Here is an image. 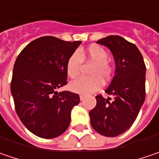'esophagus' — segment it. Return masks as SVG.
<instances>
[{"label":"esophagus","mask_w":159,"mask_h":159,"mask_svg":"<svg viewBox=\"0 0 159 159\" xmlns=\"http://www.w3.org/2000/svg\"><path fill=\"white\" fill-rule=\"evenodd\" d=\"M85 99V95L84 94H80V100H84Z\"/></svg>","instance_id":"obj_1"}]
</instances>
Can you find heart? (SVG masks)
Segmentation results:
<instances>
[{
    "label": "heart",
    "instance_id": "heart-1",
    "mask_svg": "<svg viewBox=\"0 0 159 159\" xmlns=\"http://www.w3.org/2000/svg\"><path fill=\"white\" fill-rule=\"evenodd\" d=\"M107 51L100 45H92L86 50L74 52L66 61V70L70 78L76 77L84 60L93 63L90 69L91 76H81L70 83V90L77 93L87 94L99 90L102 86V79H110L113 68L107 61Z\"/></svg>",
    "mask_w": 159,
    "mask_h": 159
}]
</instances>
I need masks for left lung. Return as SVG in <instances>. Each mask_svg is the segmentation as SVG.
Here are the masks:
<instances>
[{"instance_id": "1", "label": "left lung", "mask_w": 159, "mask_h": 159, "mask_svg": "<svg viewBox=\"0 0 159 159\" xmlns=\"http://www.w3.org/2000/svg\"><path fill=\"white\" fill-rule=\"evenodd\" d=\"M97 43L114 56L115 76L105 91L114 99L96 96L97 104L89 113L91 125L101 135L116 137L133 125L145 100L146 66L138 48L121 36H107Z\"/></svg>"}]
</instances>
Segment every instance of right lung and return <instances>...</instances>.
Returning <instances> with one entry per match:
<instances>
[{"label": "right lung", "instance_id": "1", "mask_svg": "<svg viewBox=\"0 0 159 159\" xmlns=\"http://www.w3.org/2000/svg\"><path fill=\"white\" fill-rule=\"evenodd\" d=\"M81 43L43 36L17 56L11 84L15 109L25 126L38 137H58L69 126L79 95L56 90L67 84L66 61Z\"/></svg>", "mask_w": 159, "mask_h": 159}]
</instances>
